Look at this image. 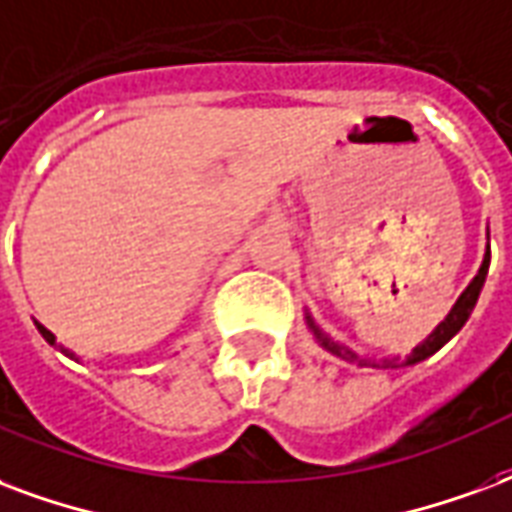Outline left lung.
Instances as JSON below:
<instances>
[{"mask_svg":"<svg viewBox=\"0 0 512 512\" xmlns=\"http://www.w3.org/2000/svg\"><path fill=\"white\" fill-rule=\"evenodd\" d=\"M488 260H491V249L486 246V255H483V263H480V271L475 274V279L469 282L467 290L458 295V301L453 304V309L448 312V317L442 320V323L434 328V331L429 333V339H423V342L415 347V350L404 358V361L399 363V358H382V361H374V358H361L358 352H352L350 347H344V344L333 342L328 333H323L320 328H317V323L312 320V314L306 312V325H309V331L314 333V339L320 342V347H325L328 352H333L336 358H344V361H352L358 363V366H374V369H393V366H412V363H420L426 361L429 355H434V352L439 350V347H445V344L456 336L461 328H464V323L469 320V314H472V309H475V304H478V295L480 290H483V282H486V274H488Z\"/></svg>","mask_w":512,"mask_h":512,"instance_id":"8db88e82","label":"left lung"}]
</instances>
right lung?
<instances>
[{"label":"right lung","mask_w":512,"mask_h":512,"mask_svg":"<svg viewBox=\"0 0 512 512\" xmlns=\"http://www.w3.org/2000/svg\"><path fill=\"white\" fill-rule=\"evenodd\" d=\"M34 325H37V331L43 333V339H45V342H48V344H51V347H59V350H62L64 355H67V358H73V361H78V358H75V352H70V350H67V347H62V344H56V336H54V333H51V331H48L45 325H40V323H34Z\"/></svg>","instance_id":"1"}]
</instances>
